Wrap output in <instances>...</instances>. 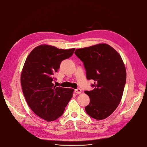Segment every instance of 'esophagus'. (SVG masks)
Masks as SVG:
<instances>
[{
    "label": "esophagus",
    "instance_id": "obj_1",
    "mask_svg": "<svg viewBox=\"0 0 147 147\" xmlns=\"http://www.w3.org/2000/svg\"><path fill=\"white\" fill-rule=\"evenodd\" d=\"M75 92L77 94H80L82 92V90L79 88H78L77 89H75Z\"/></svg>",
    "mask_w": 147,
    "mask_h": 147
}]
</instances>
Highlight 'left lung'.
<instances>
[{"instance_id":"8db88e82","label":"left lung","mask_w":147,"mask_h":147,"mask_svg":"<svg viewBox=\"0 0 147 147\" xmlns=\"http://www.w3.org/2000/svg\"><path fill=\"white\" fill-rule=\"evenodd\" d=\"M75 54L83 63L94 89L84 92L90 98L85 107L92 118L103 120L115 111L121 102L126 82V70L119 53L109 44H98L77 49Z\"/></svg>"}]
</instances>
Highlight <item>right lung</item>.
Returning <instances> with one entry per match:
<instances>
[{
	"instance_id": "right-lung-1",
	"label": "right lung",
	"mask_w": 147,
	"mask_h": 147,
	"mask_svg": "<svg viewBox=\"0 0 147 147\" xmlns=\"http://www.w3.org/2000/svg\"><path fill=\"white\" fill-rule=\"evenodd\" d=\"M75 48L58 49L42 44L35 47L26 59L21 74L22 90L28 105L47 122L63 115L74 89L54 86V76L61 62L69 58Z\"/></svg>"
}]
</instances>
